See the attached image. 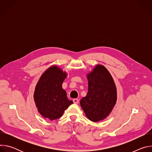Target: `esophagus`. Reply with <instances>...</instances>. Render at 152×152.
I'll return each mask as SVG.
<instances>
[{
    "mask_svg": "<svg viewBox=\"0 0 152 152\" xmlns=\"http://www.w3.org/2000/svg\"><path fill=\"white\" fill-rule=\"evenodd\" d=\"M73 101L75 103H79V99H74L73 100Z\"/></svg>",
    "mask_w": 152,
    "mask_h": 152,
    "instance_id": "obj_1",
    "label": "esophagus"
}]
</instances>
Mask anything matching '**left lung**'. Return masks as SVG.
Returning a JSON list of instances; mask_svg holds the SVG:
<instances>
[{
    "mask_svg": "<svg viewBox=\"0 0 152 152\" xmlns=\"http://www.w3.org/2000/svg\"><path fill=\"white\" fill-rule=\"evenodd\" d=\"M87 78L88 93L80 103L86 116L96 122L111 112L117 100L116 87L109 72L101 65H97Z\"/></svg>",
    "mask_w": 152,
    "mask_h": 152,
    "instance_id": "obj_1",
    "label": "left lung"
}]
</instances>
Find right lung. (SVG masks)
<instances>
[{"mask_svg":"<svg viewBox=\"0 0 152 152\" xmlns=\"http://www.w3.org/2000/svg\"><path fill=\"white\" fill-rule=\"evenodd\" d=\"M67 75L60 69L52 66L41 76L36 86L34 100L39 113L42 117L56 120L73 103L67 99L62 84Z\"/></svg>","mask_w":152,"mask_h":152,"instance_id":"right-lung-1","label":"right lung"}]
</instances>
